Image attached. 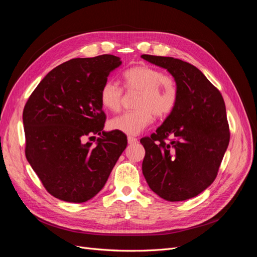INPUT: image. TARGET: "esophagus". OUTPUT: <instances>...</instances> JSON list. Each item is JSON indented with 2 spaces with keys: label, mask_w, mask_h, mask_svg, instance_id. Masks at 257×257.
I'll return each instance as SVG.
<instances>
[{
  "label": "esophagus",
  "mask_w": 257,
  "mask_h": 257,
  "mask_svg": "<svg viewBox=\"0 0 257 257\" xmlns=\"http://www.w3.org/2000/svg\"><path fill=\"white\" fill-rule=\"evenodd\" d=\"M127 142H128V144H130V145H133V144L138 143V139H137V138H135V137L128 136V137H127Z\"/></svg>",
  "instance_id": "esophagus-1"
}]
</instances>
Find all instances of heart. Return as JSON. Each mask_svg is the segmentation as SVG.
Segmentation results:
<instances>
[{
  "mask_svg": "<svg viewBox=\"0 0 257 257\" xmlns=\"http://www.w3.org/2000/svg\"><path fill=\"white\" fill-rule=\"evenodd\" d=\"M124 88L127 92H138L135 107L137 110L122 113L109 121V127L127 135H137L150 125L153 114L166 118L176 108L179 90L173 76L150 65L132 66L122 74ZM124 92L114 81H106L99 91V102L105 109L119 111L123 104Z\"/></svg>",
  "mask_w": 257,
  "mask_h": 257,
  "instance_id": "1",
  "label": "heart"
}]
</instances>
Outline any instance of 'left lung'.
Here are the masks:
<instances>
[{
  "mask_svg": "<svg viewBox=\"0 0 257 257\" xmlns=\"http://www.w3.org/2000/svg\"><path fill=\"white\" fill-rule=\"evenodd\" d=\"M177 81L176 108L150 137L143 174L149 188L163 199L182 201L197 196L217 176L229 143L223 96L194 65L170 57L143 54Z\"/></svg>",
  "mask_w": 257,
  "mask_h": 257,
  "instance_id": "8db88e82",
  "label": "left lung"
}]
</instances>
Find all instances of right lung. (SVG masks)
Returning <instances> with one entry per match:
<instances>
[{"mask_svg":"<svg viewBox=\"0 0 257 257\" xmlns=\"http://www.w3.org/2000/svg\"><path fill=\"white\" fill-rule=\"evenodd\" d=\"M118 57L72 59L53 68L30 95L22 113L26 157L44 188L58 199L84 203L103 189L127 145L122 132L103 131L99 91ZM102 135L96 146L85 138Z\"/></svg>","mask_w":257,"mask_h":257,"instance_id":"1","label":"right lung"}]
</instances>
